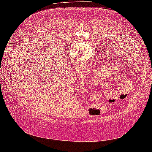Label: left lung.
<instances>
[{
    "label": "left lung",
    "mask_w": 152,
    "mask_h": 152,
    "mask_svg": "<svg viewBox=\"0 0 152 152\" xmlns=\"http://www.w3.org/2000/svg\"><path fill=\"white\" fill-rule=\"evenodd\" d=\"M105 57H106V56H105ZM104 57V60H103V61L104 62H102V63H101V64L100 65V66H99V68H98V69H96V73H97V71H98V73H100V72L101 71H102L103 72V71H107V69H109V68H111V67H113V64H113V62H114V64H115L116 65H115V66H118V64H117V60L116 61H115V60H111L110 58H108V57H107V58H105ZM105 59L106 60H104V59ZM123 64H124V69H123V71H124V70L126 69V68H127L128 67V69H129V68H130V62H128H128H123ZM120 65H122L121 64V63H120ZM121 68H123V66H122L121 67ZM121 71H122V70H121Z\"/></svg>",
    "instance_id": "obj_1"
}]
</instances>
